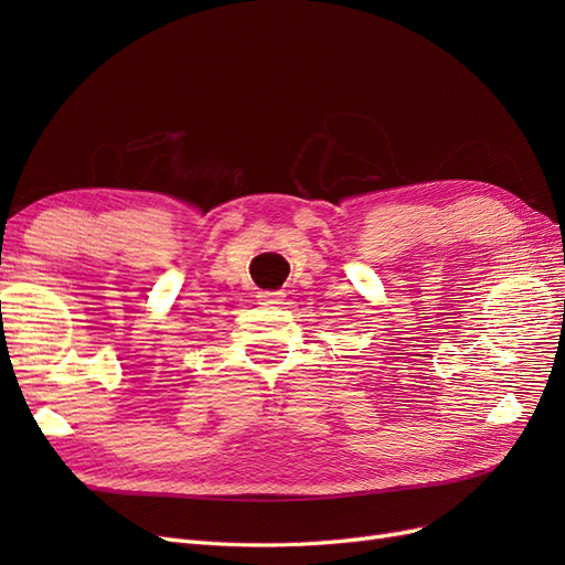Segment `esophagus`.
<instances>
[{"label":"esophagus","mask_w":565,"mask_h":565,"mask_svg":"<svg viewBox=\"0 0 565 565\" xmlns=\"http://www.w3.org/2000/svg\"><path fill=\"white\" fill-rule=\"evenodd\" d=\"M256 297H259V303L268 306V303H280L282 292H268V289H266V292H259Z\"/></svg>","instance_id":"34e87169"}]
</instances>
